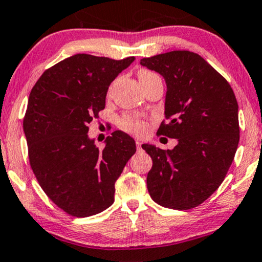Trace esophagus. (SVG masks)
<instances>
[{
    "label": "esophagus",
    "mask_w": 262,
    "mask_h": 262,
    "mask_svg": "<svg viewBox=\"0 0 262 262\" xmlns=\"http://www.w3.org/2000/svg\"><path fill=\"white\" fill-rule=\"evenodd\" d=\"M141 146H142V142L140 140H136V147H137L138 150L141 149Z\"/></svg>",
    "instance_id": "obj_1"
}]
</instances>
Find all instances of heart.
<instances>
[{"instance_id":"obj_1","label":"heart","mask_w":262,"mask_h":262,"mask_svg":"<svg viewBox=\"0 0 262 262\" xmlns=\"http://www.w3.org/2000/svg\"><path fill=\"white\" fill-rule=\"evenodd\" d=\"M148 74H153L147 70H142L140 75H148ZM120 127L122 130L130 132V134L135 135H141L146 131L147 124L143 119L140 118L138 115L134 114H126L120 119Z\"/></svg>"}]
</instances>
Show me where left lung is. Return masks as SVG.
I'll return each mask as SVG.
<instances>
[{"instance_id": "1", "label": "left lung", "mask_w": 262, "mask_h": 262, "mask_svg": "<svg viewBox=\"0 0 262 262\" xmlns=\"http://www.w3.org/2000/svg\"><path fill=\"white\" fill-rule=\"evenodd\" d=\"M165 79V118L158 135L177 138L173 149L142 144L153 166L147 188L154 202L188 210L205 202L225 180L239 142L238 103L230 83L204 58L171 51L141 59Z\"/></svg>"}]
</instances>
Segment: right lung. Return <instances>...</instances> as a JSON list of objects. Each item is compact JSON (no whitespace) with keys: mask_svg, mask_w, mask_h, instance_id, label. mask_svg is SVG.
Listing matches in <instances>:
<instances>
[{"mask_svg":"<svg viewBox=\"0 0 262 262\" xmlns=\"http://www.w3.org/2000/svg\"><path fill=\"white\" fill-rule=\"evenodd\" d=\"M135 60L79 53L45 70L29 96L23 127L41 188L67 214L87 217L114 203L115 182L136 143L114 131L98 149L89 124L105 106L113 80Z\"/></svg>","mask_w":262,"mask_h":262,"instance_id":"add662e5","label":"right lung"}]
</instances>
